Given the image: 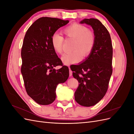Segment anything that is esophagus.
<instances>
[{
  "label": "esophagus",
  "mask_w": 134,
  "mask_h": 134,
  "mask_svg": "<svg viewBox=\"0 0 134 134\" xmlns=\"http://www.w3.org/2000/svg\"><path fill=\"white\" fill-rule=\"evenodd\" d=\"M69 76L71 77V76H72V72L71 70L70 67H69Z\"/></svg>",
  "instance_id": "obj_1"
}]
</instances>
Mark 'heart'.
Listing matches in <instances>:
<instances>
[{
	"label": "heart",
	"instance_id": "obj_1",
	"mask_svg": "<svg viewBox=\"0 0 134 134\" xmlns=\"http://www.w3.org/2000/svg\"><path fill=\"white\" fill-rule=\"evenodd\" d=\"M64 34L68 38L74 39L71 50L69 53L63 56V63L69 65L76 63L82 59L90 56L94 47L95 36L93 32L84 25L74 23L64 28ZM64 37L58 33H55L51 37V44L54 50L62 54L63 50Z\"/></svg>",
	"mask_w": 134,
	"mask_h": 134
}]
</instances>
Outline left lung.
I'll return each instance as SVG.
<instances>
[{"mask_svg":"<svg viewBox=\"0 0 134 134\" xmlns=\"http://www.w3.org/2000/svg\"><path fill=\"white\" fill-rule=\"evenodd\" d=\"M80 23L91 26L95 36V45L91 55L78 65H72V75L79 86L74 93L76 102L81 106L96 104L106 94L112 73L113 48L107 28L98 19H84Z\"/></svg>","mask_w":134,"mask_h":134,"instance_id":"obj_1","label":"left lung"}]
</instances>
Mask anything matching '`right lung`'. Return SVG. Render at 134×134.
<instances>
[{"instance_id": "add662e5", "label": "right lung", "mask_w": 134, "mask_h": 134, "mask_svg": "<svg viewBox=\"0 0 134 134\" xmlns=\"http://www.w3.org/2000/svg\"><path fill=\"white\" fill-rule=\"evenodd\" d=\"M69 21L51 17H41L29 27L21 50V73L28 95L41 105L52 103L56 98V89L65 82L69 71L63 66L52 47L51 37L59 28ZM62 67L56 70L54 67Z\"/></svg>"}]
</instances>
